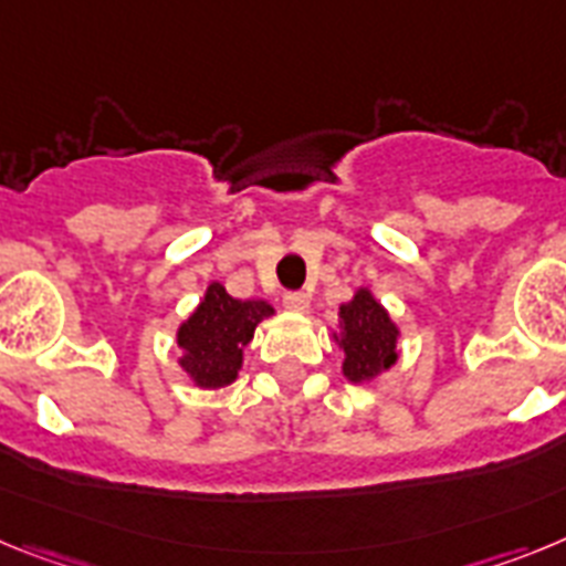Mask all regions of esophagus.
I'll list each match as a JSON object with an SVG mask.
<instances>
[{
    "label": "esophagus",
    "instance_id": "34e87169",
    "mask_svg": "<svg viewBox=\"0 0 566 566\" xmlns=\"http://www.w3.org/2000/svg\"><path fill=\"white\" fill-rule=\"evenodd\" d=\"M284 307L293 313H304L311 307V296H307V293H296V290H293V293H284Z\"/></svg>",
    "mask_w": 566,
    "mask_h": 566
}]
</instances>
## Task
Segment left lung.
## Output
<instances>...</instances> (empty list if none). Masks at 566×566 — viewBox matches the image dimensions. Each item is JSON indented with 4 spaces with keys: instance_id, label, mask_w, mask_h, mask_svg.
<instances>
[{
    "instance_id": "1",
    "label": "left lung",
    "mask_w": 566,
    "mask_h": 566,
    "mask_svg": "<svg viewBox=\"0 0 566 566\" xmlns=\"http://www.w3.org/2000/svg\"><path fill=\"white\" fill-rule=\"evenodd\" d=\"M331 336L344 353L342 376L350 385H370L399 361V324L370 287H358L350 302L338 304V324Z\"/></svg>"
}]
</instances>
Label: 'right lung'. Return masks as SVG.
<instances>
[{"instance_id": "right-lung-1", "label": "right lung", "mask_w": 566, "mask_h": 566, "mask_svg": "<svg viewBox=\"0 0 566 566\" xmlns=\"http://www.w3.org/2000/svg\"><path fill=\"white\" fill-rule=\"evenodd\" d=\"M276 316L264 298H233L224 284L210 282L201 302L176 327L179 367L199 390L233 385L244 361V347L253 342L255 327Z\"/></svg>"}]
</instances>
